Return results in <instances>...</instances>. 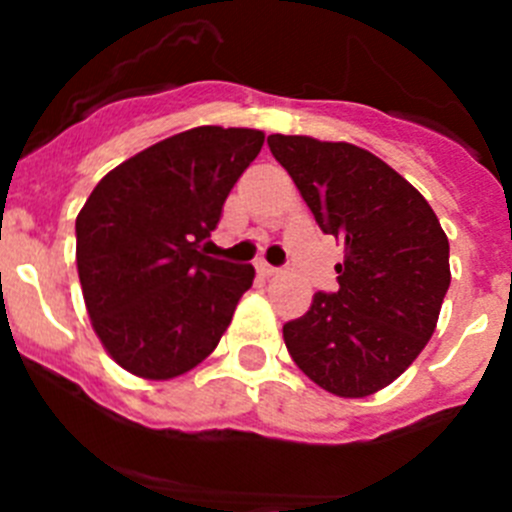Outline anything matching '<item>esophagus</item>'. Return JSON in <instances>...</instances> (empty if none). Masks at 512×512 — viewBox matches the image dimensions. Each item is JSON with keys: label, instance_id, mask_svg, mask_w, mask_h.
Segmentation results:
<instances>
[{"label": "esophagus", "instance_id": "esophagus-1", "mask_svg": "<svg viewBox=\"0 0 512 512\" xmlns=\"http://www.w3.org/2000/svg\"><path fill=\"white\" fill-rule=\"evenodd\" d=\"M256 269H259L261 274H264V277H274V274H279L277 266L266 264V261H259V264H256Z\"/></svg>", "mask_w": 512, "mask_h": 512}]
</instances>
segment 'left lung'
<instances>
[{
  "label": "left lung",
  "mask_w": 512,
  "mask_h": 512,
  "mask_svg": "<svg viewBox=\"0 0 512 512\" xmlns=\"http://www.w3.org/2000/svg\"><path fill=\"white\" fill-rule=\"evenodd\" d=\"M266 143L320 230L346 243L336 292H315L310 310L284 323L289 356L333 395H374L436 330L449 238L423 194L374 153L307 135Z\"/></svg>",
  "instance_id": "obj_1"
}]
</instances>
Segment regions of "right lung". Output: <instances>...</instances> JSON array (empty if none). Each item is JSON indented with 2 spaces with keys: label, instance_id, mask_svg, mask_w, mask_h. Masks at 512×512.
Instances as JSON below:
<instances>
[{
  "label": "right lung",
  "instance_id": "1",
  "mask_svg": "<svg viewBox=\"0 0 512 512\" xmlns=\"http://www.w3.org/2000/svg\"><path fill=\"white\" fill-rule=\"evenodd\" d=\"M261 146V130H184L122 161L81 207L76 266L92 328L135 377L189 372L228 330L256 271L202 243Z\"/></svg>",
  "mask_w": 512,
  "mask_h": 512
}]
</instances>
